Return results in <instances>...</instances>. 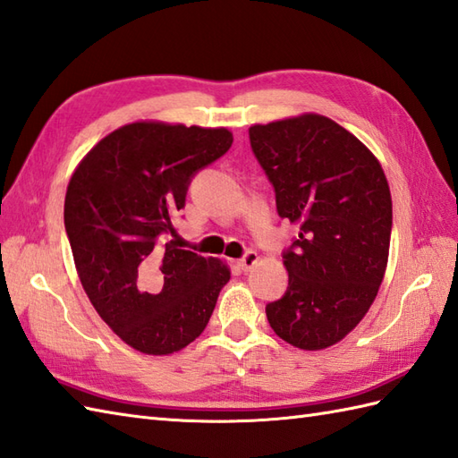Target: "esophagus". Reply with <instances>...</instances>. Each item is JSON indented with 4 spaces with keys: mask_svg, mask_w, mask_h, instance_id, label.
Masks as SVG:
<instances>
[{
    "mask_svg": "<svg viewBox=\"0 0 458 458\" xmlns=\"http://www.w3.org/2000/svg\"><path fill=\"white\" fill-rule=\"evenodd\" d=\"M259 262V255L255 250H247L245 255L241 257V260H239V267L242 268V270H250L252 267H255V264Z\"/></svg>",
    "mask_w": 458,
    "mask_h": 458,
    "instance_id": "1",
    "label": "esophagus"
}]
</instances>
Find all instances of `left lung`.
I'll return each instance as SVG.
<instances>
[{"mask_svg":"<svg viewBox=\"0 0 458 458\" xmlns=\"http://www.w3.org/2000/svg\"><path fill=\"white\" fill-rule=\"evenodd\" d=\"M250 148L300 233L282 252L284 296L267 306L280 339L327 349L357 327L388 264L392 198L380 162L347 129L300 115L249 129Z\"/></svg>","mask_w":458,"mask_h":458,"instance_id":"obj_1","label":"left lung"}]
</instances>
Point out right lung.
Instances as JSON below:
<instances>
[{"mask_svg":"<svg viewBox=\"0 0 458 458\" xmlns=\"http://www.w3.org/2000/svg\"><path fill=\"white\" fill-rule=\"evenodd\" d=\"M231 143L223 127L140 121L101 139L70 178L64 227L80 282L129 347L170 354L206 329L231 272L168 235L191 178Z\"/></svg>","mask_w":458,"mask_h":458,"instance_id":"add662e5","label":"right lung"}]
</instances>
